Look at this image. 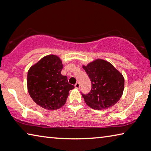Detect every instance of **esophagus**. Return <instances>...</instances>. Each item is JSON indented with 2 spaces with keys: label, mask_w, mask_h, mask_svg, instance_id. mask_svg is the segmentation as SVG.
Here are the masks:
<instances>
[{
  "label": "esophagus",
  "mask_w": 151,
  "mask_h": 151,
  "mask_svg": "<svg viewBox=\"0 0 151 151\" xmlns=\"http://www.w3.org/2000/svg\"><path fill=\"white\" fill-rule=\"evenodd\" d=\"M75 87L76 88V89H79V88L80 87V84H79V83H76L75 84Z\"/></svg>",
  "instance_id": "obj_1"
}]
</instances>
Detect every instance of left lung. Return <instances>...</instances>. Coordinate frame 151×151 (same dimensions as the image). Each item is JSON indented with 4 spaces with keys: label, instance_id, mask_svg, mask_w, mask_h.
<instances>
[{
    "label": "left lung",
    "instance_id": "8db88e82",
    "mask_svg": "<svg viewBox=\"0 0 151 151\" xmlns=\"http://www.w3.org/2000/svg\"><path fill=\"white\" fill-rule=\"evenodd\" d=\"M82 68L92 84L90 93L82 94L88 106L99 110L109 109L118 102L124 92V78L112 64L98 58Z\"/></svg>",
    "mask_w": 151,
    "mask_h": 151
}]
</instances>
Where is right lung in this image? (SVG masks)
<instances>
[{
    "label": "right lung",
    "instance_id": "obj_1",
    "mask_svg": "<svg viewBox=\"0 0 151 151\" xmlns=\"http://www.w3.org/2000/svg\"><path fill=\"white\" fill-rule=\"evenodd\" d=\"M62 61L58 56H44L30 67L27 72V90L31 99L45 109L55 110L63 106L74 86L61 74Z\"/></svg>",
    "mask_w": 151,
    "mask_h": 151
}]
</instances>
